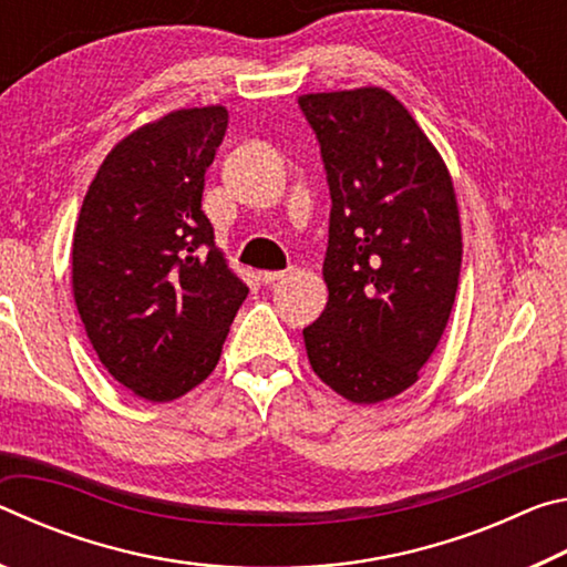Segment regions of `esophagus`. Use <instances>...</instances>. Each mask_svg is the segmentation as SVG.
Listing matches in <instances>:
<instances>
[{"instance_id": "34e87169", "label": "esophagus", "mask_w": 567, "mask_h": 567, "mask_svg": "<svg viewBox=\"0 0 567 567\" xmlns=\"http://www.w3.org/2000/svg\"><path fill=\"white\" fill-rule=\"evenodd\" d=\"M285 275H287V270H267V272L257 275V280H260L262 285H275L277 280H282Z\"/></svg>"}]
</instances>
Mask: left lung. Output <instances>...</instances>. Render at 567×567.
I'll return each mask as SVG.
<instances>
[{
	"mask_svg": "<svg viewBox=\"0 0 567 567\" xmlns=\"http://www.w3.org/2000/svg\"><path fill=\"white\" fill-rule=\"evenodd\" d=\"M332 197L328 305L302 330L324 385L358 405L417 382L453 310L463 235L440 152L388 90L302 94Z\"/></svg>",
	"mask_w": 567,
	"mask_h": 567,
	"instance_id": "8db88e82",
	"label": "left lung"
}]
</instances>
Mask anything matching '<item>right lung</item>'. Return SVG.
<instances>
[{"instance_id": "add662e5", "label": "right lung", "mask_w": 567, "mask_h": 567, "mask_svg": "<svg viewBox=\"0 0 567 567\" xmlns=\"http://www.w3.org/2000/svg\"><path fill=\"white\" fill-rule=\"evenodd\" d=\"M227 110L169 112L104 157L72 239V292L110 375L150 402L197 388L223 354L247 285L203 213Z\"/></svg>"}]
</instances>
